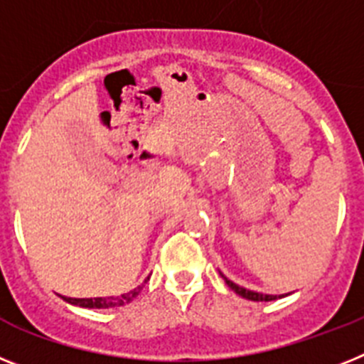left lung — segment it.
<instances>
[{
	"mask_svg": "<svg viewBox=\"0 0 364 364\" xmlns=\"http://www.w3.org/2000/svg\"><path fill=\"white\" fill-rule=\"evenodd\" d=\"M221 277H223V280H225L227 286L232 289V291L236 293V295L243 296V299H247V300H255V302H269V300H277V299H282V296L286 295H265V293H258V291H251V289H245V287L238 286V284H235L232 280H229V278L225 277L223 273H220Z\"/></svg>",
	"mask_w": 364,
	"mask_h": 364,
	"instance_id": "8db88e82",
	"label": "left lung"
}]
</instances>
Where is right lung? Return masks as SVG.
Instances as JSON below:
<instances>
[{"instance_id": "add662e5", "label": "right lung", "mask_w": 364, "mask_h": 364, "mask_svg": "<svg viewBox=\"0 0 364 364\" xmlns=\"http://www.w3.org/2000/svg\"><path fill=\"white\" fill-rule=\"evenodd\" d=\"M146 282V280H144ZM143 286H137L132 291L124 293L119 296H97V299H71V296H62L65 302L73 306H80V308H93V309H106V308H115V306H124L135 299L141 293Z\"/></svg>"}]
</instances>
